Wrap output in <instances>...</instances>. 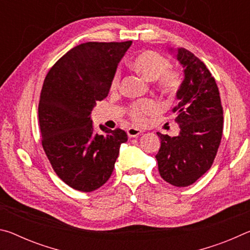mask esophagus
<instances>
[{
	"label": "esophagus",
	"instance_id": "obj_1",
	"mask_svg": "<svg viewBox=\"0 0 250 250\" xmlns=\"http://www.w3.org/2000/svg\"><path fill=\"white\" fill-rule=\"evenodd\" d=\"M126 133L130 138H137L138 135H140L142 133V131L140 129H137V128H133V126H131L128 130H126Z\"/></svg>",
	"mask_w": 250,
	"mask_h": 250
}]
</instances>
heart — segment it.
<instances>
[{
	"instance_id": "obj_1",
	"label": "heart",
	"mask_w": 250,
	"mask_h": 250,
	"mask_svg": "<svg viewBox=\"0 0 250 250\" xmlns=\"http://www.w3.org/2000/svg\"><path fill=\"white\" fill-rule=\"evenodd\" d=\"M133 68L150 82L158 80L159 89L168 96L176 95L183 84V75L179 70H171V62L162 54L154 50H145L135 56L132 62ZM120 74L117 73L112 80V88L119 86ZM156 104L151 100L138 101L131 105L129 115L132 119L141 124L146 115L154 112Z\"/></svg>"
}]
</instances>
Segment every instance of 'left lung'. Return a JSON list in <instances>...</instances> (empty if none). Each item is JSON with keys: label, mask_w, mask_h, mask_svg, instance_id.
<instances>
[{"label": "left lung", "mask_w": 250, "mask_h": 250, "mask_svg": "<svg viewBox=\"0 0 250 250\" xmlns=\"http://www.w3.org/2000/svg\"><path fill=\"white\" fill-rule=\"evenodd\" d=\"M175 53L184 71L176 94L179 104L172 110L180 133L170 137L158 132L161 146L155 158L161 177L183 188L196 182L214 162L223 134V107L216 82L204 62L185 48Z\"/></svg>", "instance_id": "obj_1"}]
</instances>
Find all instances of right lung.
<instances>
[{"instance_id": "add662e5", "label": "right lung", "mask_w": 250, "mask_h": 250, "mask_svg": "<svg viewBox=\"0 0 250 250\" xmlns=\"http://www.w3.org/2000/svg\"><path fill=\"white\" fill-rule=\"evenodd\" d=\"M132 42L88 43L59 58L46 75L39 104L42 145L50 164L67 185L92 192L111 176L122 143L121 129L100 125L90 118L97 101L108 96L118 64Z\"/></svg>"}]
</instances>
